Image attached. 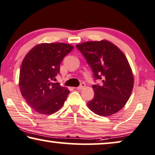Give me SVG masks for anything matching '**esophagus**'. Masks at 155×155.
<instances>
[{"label":"esophagus","instance_id":"1","mask_svg":"<svg viewBox=\"0 0 155 155\" xmlns=\"http://www.w3.org/2000/svg\"><path fill=\"white\" fill-rule=\"evenodd\" d=\"M85 86H86V84H84V83H81V84H80V86H78V87H76V89H78V90H81V89H83V88L85 87Z\"/></svg>","mask_w":155,"mask_h":155}]
</instances>
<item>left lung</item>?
<instances>
[{
    "label": "left lung",
    "instance_id": "obj_1",
    "mask_svg": "<svg viewBox=\"0 0 155 155\" xmlns=\"http://www.w3.org/2000/svg\"><path fill=\"white\" fill-rule=\"evenodd\" d=\"M94 72V96L87 106L101 116L119 111L130 96L134 78L128 61L118 47L108 41L86 42L76 45Z\"/></svg>",
    "mask_w": 155,
    "mask_h": 155
}]
</instances>
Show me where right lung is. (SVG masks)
Segmentation results:
<instances>
[{
	"label": "right lung",
	"mask_w": 155,
	"mask_h": 155,
	"mask_svg": "<svg viewBox=\"0 0 155 155\" xmlns=\"http://www.w3.org/2000/svg\"><path fill=\"white\" fill-rule=\"evenodd\" d=\"M74 47L64 43L36 45L22 60L19 86L28 104L40 114L51 115L64 104L69 91L54 83L59 74L60 64Z\"/></svg>",
	"instance_id": "1"
}]
</instances>
